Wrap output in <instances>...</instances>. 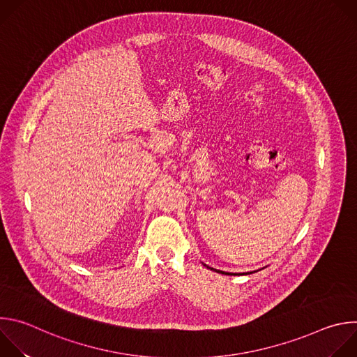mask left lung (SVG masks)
I'll return each mask as SVG.
<instances>
[{
    "mask_svg": "<svg viewBox=\"0 0 357 357\" xmlns=\"http://www.w3.org/2000/svg\"><path fill=\"white\" fill-rule=\"evenodd\" d=\"M205 267H208L209 270H212V271H216V273H220V274H227V275H244V274H252V273H240V274H237V273H225V271H222V270H216V268H212V267H209V266H206V264H203ZM256 273V271H254Z\"/></svg>",
    "mask_w": 357,
    "mask_h": 357,
    "instance_id": "1",
    "label": "left lung"
}]
</instances>
